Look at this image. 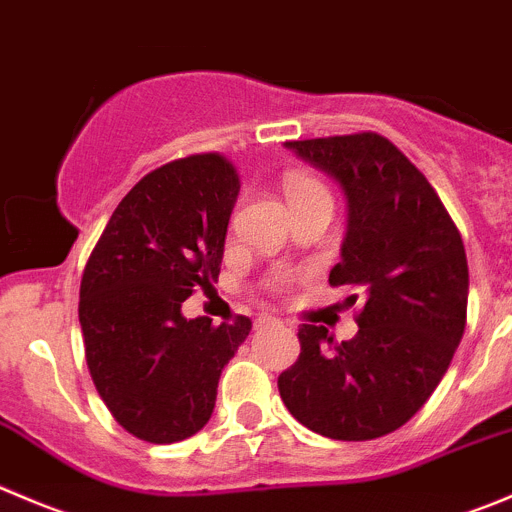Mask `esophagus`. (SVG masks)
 <instances>
[{
    "instance_id": "1",
    "label": "esophagus",
    "mask_w": 512,
    "mask_h": 512,
    "mask_svg": "<svg viewBox=\"0 0 512 512\" xmlns=\"http://www.w3.org/2000/svg\"><path fill=\"white\" fill-rule=\"evenodd\" d=\"M275 317H272V315H267V312H265V315H260V317H257V320H255V327H257V330H262V327H267V325H275Z\"/></svg>"
}]
</instances>
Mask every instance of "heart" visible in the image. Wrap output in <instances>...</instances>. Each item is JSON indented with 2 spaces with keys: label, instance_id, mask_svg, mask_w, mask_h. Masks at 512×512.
<instances>
[{
  "label": "heart",
  "instance_id": "1",
  "mask_svg": "<svg viewBox=\"0 0 512 512\" xmlns=\"http://www.w3.org/2000/svg\"><path fill=\"white\" fill-rule=\"evenodd\" d=\"M285 192L287 197H297V195H307V192H325V187H322L320 182L310 180V177L290 175L285 180Z\"/></svg>",
  "mask_w": 512,
  "mask_h": 512
}]
</instances>
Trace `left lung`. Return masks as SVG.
<instances>
[{
    "mask_svg": "<svg viewBox=\"0 0 512 512\" xmlns=\"http://www.w3.org/2000/svg\"><path fill=\"white\" fill-rule=\"evenodd\" d=\"M285 147L345 192L347 230L330 285L362 287L365 305L352 340L335 342L322 325L300 327V357L277 380L280 398L312 433L382 438L423 408L463 340V240L423 172L385 137L362 132Z\"/></svg>",
    "mask_w": 512,
    "mask_h": 512,
    "instance_id": "1",
    "label": "left lung"
}]
</instances>
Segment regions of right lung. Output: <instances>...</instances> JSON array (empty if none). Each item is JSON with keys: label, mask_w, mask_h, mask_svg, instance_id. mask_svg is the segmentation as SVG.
Listing matches in <instances>:
<instances>
[{"label": "right lung", "mask_w": 512, "mask_h": 512, "mask_svg": "<svg viewBox=\"0 0 512 512\" xmlns=\"http://www.w3.org/2000/svg\"><path fill=\"white\" fill-rule=\"evenodd\" d=\"M240 180L222 155L150 172L109 217L79 287L89 375L119 425L147 443L202 430L250 317L187 320L182 302L220 275Z\"/></svg>", "instance_id": "1"}]
</instances>
